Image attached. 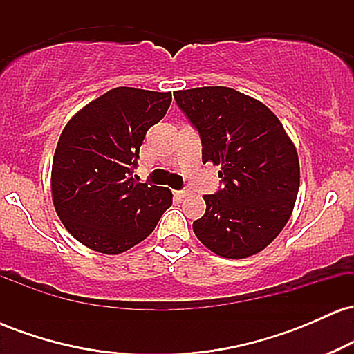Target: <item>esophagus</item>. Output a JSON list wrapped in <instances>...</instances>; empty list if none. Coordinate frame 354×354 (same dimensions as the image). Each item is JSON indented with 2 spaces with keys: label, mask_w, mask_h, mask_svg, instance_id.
I'll return each mask as SVG.
<instances>
[{
  "label": "esophagus",
  "mask_w": 354,
  "mask_h": 354,
  "mask_svg": "<svg viewBox=\"0 0 354 354\" xmlns=\"http://www.w3.org/2000/svg\"><path fill=\"white\" fill-rule=\"evenodd\" d=\"M188 194H189V189L174 191V196H176V198H180V200H181V198H186V196H188Z\"/></svg>",
  "instance_id": "1"
}]
</instances>
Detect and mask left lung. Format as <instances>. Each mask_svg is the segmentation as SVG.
Segmentation results:
<instances>
[{
    "mask_svg": "<svg viewBox=\"0 0 354 354\" xmlns=\"http://www.w3.org/2000/svg\"><path fill=\"white\" fill-rule=\"evenodd\" d=\"M198 129L203 163L221 166L223 188L205 194L206 213L193 231L208 250L230 259L259 253L281 233L299 189V160L283 124L261 101L233 88L173 93Z\"/></svg>",
    "mask_w": 354,
    "mask_h": 354,
    "instance_id": "left-lung-1",
    "label": "left lung"
}]
</instances>
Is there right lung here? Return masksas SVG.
<instances>
[{
  "label": "right lung",
  "instance_id": "add662e5",
  "mask_svg": "<svg viewBox=\"0 0 354 354\" xmlns=\"http://www.w3.org/2000/svg\"><path fill=\"white\" fill-rule=\"evenodd\" d=\"M169 103L171 93L120 86L64 126L53 158V205L81 245L103 254L124 253L149 236L171 206L168 188L133 178L146 131Z\"/></svg>",
  "mask_w": 354,
  "mask_h": 354
}]
</instances>
